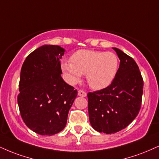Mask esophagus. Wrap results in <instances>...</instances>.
Here are the masks:
<instances>
[{"label": "esophagus", "mask_w": 159, "mask_h": 159, "mask_svg": "<svg viewBox=\"0 0 159 159\" xmlns=\"http://www.w3.org/2000/svg\"><path fill=\"white\" fill-rule=\"evenodd\" d=\"M78 94L79 96H82V97L87 96V93H86L85 91H84L83 89H79V90H78Z\"/></svg>", "instance_id": "obj_1"}]
</instances>
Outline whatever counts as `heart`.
<instances>
[{
	"label": "heart",
	"mask_w": 159,
	"mask_h": 159,
	"mask_svg": "<svg viewBox=\"0 0 159 159\" xmlns=\"http://www.w3.org/2000/svg\"><path fill=\"white\" fill-rule=\"evenodd\" d=\"M118 67L119 59L115 53L89 49L76 51L70 57V62L62 64L70 83L75 84L86 74L88 84L97 90L107 87L113 81Z\"/></svg>",
	"instance_id": "1"
}]
</instances>
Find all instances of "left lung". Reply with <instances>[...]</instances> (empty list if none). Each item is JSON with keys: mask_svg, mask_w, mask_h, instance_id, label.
<instances>
[{"mask_svg": "<svg viewBox=\"0 0 159 159\" xmlns=\"http://www.w3.org/2000/svg\"><path fill=\"white\" fill-rule=\"evenodd\" d=\"M120 59L118 73L104 89L88 93L89 121L96 131L107 134L124 129L139 114L144 81L134 59L113 48Z\"/></svg>", "mask_w": 159, "mask_h": 159, "instance_id": "8db88e82", "label": "left lung"}]
</instances>
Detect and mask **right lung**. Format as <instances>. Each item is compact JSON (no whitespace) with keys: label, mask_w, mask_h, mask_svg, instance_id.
I'll list each match as a JSON object with an SVG mask.
<instances>
[{"label":"right lung","mask_w":159,"mask_h":159,"mask_svg":"<svg viewBox=\"0 0 159 159\" xmlns=\"http://www.w3.org/2000/svg\"><path fill=\"white\" fill-rule=\"evenodd\" d=\"M64 49L44 45L26 57L20 70L18 104L27 127L38 134L52 135L64 129L78 94L61 74Z\"/></svg>","instance_id":"1"}]
</instances>
